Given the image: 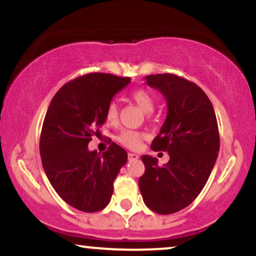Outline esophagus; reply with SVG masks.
I'll use <instances>...</instances> for the list:
<instances>
[{
	"instance_id": "34e87169",
	"label": "esophagus",
	"mask_w": 256,
	"mask_h": 256,
	"mask_svg": "<svg viewBox=\"0 0 256 256\" xmlns=\"http://www.w3.org/2000/svg\"><path fill=\"white\" fill-rule=\"evenodd\" d=\"M128 160H137V158H139L137 154H132V152H128Z\"/></svg>"
}]
</instances>
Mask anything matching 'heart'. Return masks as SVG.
<instances>
[{
  "label": "heart",
  "instance_id": "heart-1",
  "mask_svg": "<svg viewBox=\"0 0 256 256\" xmlns=\"http://www.w3.org/2000/svg\"><path fill=\"white\" fill-rule=\"evenodd\" d=\"M131 96L136 102V104L143 110L144 112L151 113L154 111V96H151V93L148 92L144 88L136 90L131 93ZM105 117L108 124H116V122H118L119 108L117 102H110L108 108H106ZM144 138H145L144 132L134 131V130H124L119 134V136L117 137V140L120 144L124 145V146L132 148V150H136V148H140L142 142H143Z\"/></svg>",
  "mask_w": 256,
  "mask_h": 256
}]
</instances>
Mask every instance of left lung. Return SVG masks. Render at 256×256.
I'll use <instances>...</instances> for the list:
<instances>
[{
	"label": "left lung",
	"mask_w": 256,
	"mask_h": 256,
	"mask_svg": "<svg viewBox=\"0 0 256 256\" xmlns=\"http://www.w3.org/2000/svg\"><path fill=\"white\" fill-rule=\"evenodd\" d=\"M145 79L168 104L166 119L151 148L166 151L170 160L160 166L157 158L142 156L145 172L139 190L148 209L169 215L192 204L204 188L218 156V126L212 102L196 84L170 73Z\"/></svg>",
	"instance_id": "1"
}]
</instances>
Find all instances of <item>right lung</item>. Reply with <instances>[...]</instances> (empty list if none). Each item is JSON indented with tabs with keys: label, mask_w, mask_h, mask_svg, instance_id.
<instances>
[{
	"label": "right lung",
	"mask_w": 256,
	"mask_h": 256,
	"mask_svg": "<svg viewBox=\"0 0 256 256\" xmlns=\"http://www.w3.org/2000/svg\"><path fill=\"white\" fill-rule=\"evenodd\" d=\"M130 82L108 73L85 74L64 84L48 106L40 136L42 166L58 195L78 210L104 209L128 160L126 151L114 142L102 154L87 145L100 134L113 96Z\"/></svg>",
	"instance_id": "add662e5"
}]
</instances>
